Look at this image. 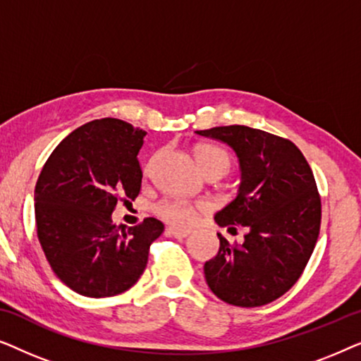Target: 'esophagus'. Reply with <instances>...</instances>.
Wrapping results in <instances>:
<instances>
[{
  "label": "esophagus",
  "instance_id": "34e87169",
  "mask_svg": "<svg viewBox=\"0 0 361 361\" xmlns=\"http://www.w3.org/2000/svg\"><path fill=\"white\" fill-rule=\"evenodd\" d=\"M169 233L172 236H176V238H185V236H189L192 231L187 230V228H177V226H169Z\"/></svg>",
  "mask_w": 361,
  "mask_h": 361
}]
</instances>
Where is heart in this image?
Wrapping results in <instances>:
<instances>
[{"label": "heart", "instance_id": "b5f03b06", "mask_svg": "<svg viewBox=\"0 0 361 361\" xmlns=\"http://www.w3.org/2000/svg\"><path fill=\"white\" fill-rule=\"evenodd\" d=\"M194 156L197 164L202 171L209 169H224L225 172L230 167V156L219 146L214 145H197L194 147ZM156 214L164 219L166 221H171L174 225H189L192 224L195 216L197 207L190 204L189 200L182 199H166L161 200L159 204L154 207Z\"/></svg>", "mask_w": 361, "mask_h": 361}]
</instances>
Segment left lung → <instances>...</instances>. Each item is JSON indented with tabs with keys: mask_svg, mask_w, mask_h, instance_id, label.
<instances>
[{
	"mask_svg": "<svg viewBox=\"0 0 361 361\" xmlns=\"http://www.w3.org/2000/svg\"><path fill=\"white\" fill-rule=\"evenodd\" d=\"M197 135L226 142L238 156V195L215 221L248 230L241 245L216 233L220 250L204 266L207 284L238 307L273 302L300 278L317 243L322 209L312 169L293 141L255 128L216 126Z\"/></svg>",
	"mask_w": 361,
	"mask_h": 361,
	"instance_id": "left-lung-1",
	"label": "left lung"
}]
</instances>
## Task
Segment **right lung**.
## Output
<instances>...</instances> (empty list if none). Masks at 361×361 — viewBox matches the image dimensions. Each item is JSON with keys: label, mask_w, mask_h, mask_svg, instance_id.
I'll return each instance as SVG.
<instances>
[{"label": "right lung", "mask_w": 361, "mask_h": 361, "mask_svg": "<svg viewBox=\"0 0 361 361\" xmlns=\"http://www.w3.org/2000/svg\"><path fill=\"white\" fill-rule=\"evenodd\" d=\"M145 136L116 118L85 123L52 151L37 179L39 243L57 278L87 298L135 286L151 243L164 231L152 216L128 230L111 220L120 197L135 200L141 190L137 152Z\"/></svg>", "instance_id": "right-lung-1"}]
</instances>
